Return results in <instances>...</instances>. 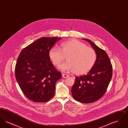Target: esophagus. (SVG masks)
<instances>
[{"label":"esophagus","mask_w":128,"mask_h":128,"mask_svg":"<svg viewBox=\"0 0 128 128\" xmlns=\"http://www.w3.org/2000/svg\"><path fill=\"white\" fill-rule=\"evenodd\" d=\"M62 77L63 78H67L69 77V75L68 74H65V73H63L62 74Z\"/></svg>","instance_id":"esophagus-1"}]
</instances>
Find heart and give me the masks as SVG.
I'll return each instance as SVG.
<instances>
[{"mask_svg":"<svg viewBox=\"0 0 128 128\" xmlns=\"http://www.w3.org/2000/svg\"><path fill=\"white\" fill-rule=\"evenodd\" d=\"M48 55L56 66L66 57L68 61L61 64L59 68L63 71H72L76 75H83L90 71L97 59L96 52L94 49L76 39L62 43L59 48H51Z\"/></svg>","mask_w":128,"mask_h":128,"instance_id":"obj_1","label":"heart"}]
</instances>
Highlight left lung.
Here are the masks:
<instances>
[{"instance_id": "obj_1", "label": "left lung", "mask_w": 128, "mask_h": 128, "mask_svg": "<svg viewBox=\"0 0 128 128\" xmlns=\"http://www.w3.org/2000/svg\"><path fill=\"white\" fill-rule=\"evenodd\" d=\"M88 41L97 54L96 61L87 75L76 76L72 88L73 98L84 104L94 102L102 98L106 91L112 76V66L110 58L103 49L91 40Z\"/></svg>"}]
</instances>
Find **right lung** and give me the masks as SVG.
Masks as SVG:
<instances>
[{
  "label": "right lung",
  "instance_id": "add662e5",
  "mask_svg": "<svg viewBox=\"0 0 128 128\" xmlns=\"http://www.w3.org/2000/svg\"><path fill=\"white\" fill-rule=\"evenodd\" d=\"M58 37H42L20 52L15 66V77L25 96L37 103L48 101L54 96L56 82L62 74L50 61L49 50Z\"/></svg>",
  "mask_w": 128,
  "mask_h": 128
}]
</instances>
